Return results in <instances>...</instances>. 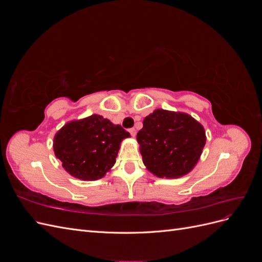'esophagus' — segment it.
<instances>
[{
	"mask_svg": "<svg viewBox=\"0 0 262 262\" xmlns=\"http://www.w3.org/2000/svg\"><path fill=\"white\" fill-rule=\"evenodd\" d=\"M129 132H130V134H131V136H132L133 138L137 136V130H136V129H130Z\"/></svg>",
	"mask_w": 262,
	"mask_h": 262,
	"instance_id": "esophagus-1",
	"label": "esophagus"
}]
</instances>
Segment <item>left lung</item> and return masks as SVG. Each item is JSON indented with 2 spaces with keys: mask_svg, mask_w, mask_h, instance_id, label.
<instances>
[{
  "mask_svg": "<svg viewBox=\"0 0 262 262\" xmlns=\"http://www.w3.org/2000/svg\"><path fill=\"white\" fill-rule=\"evenodd\" d=\"M137 140L148 171L160 178H179L194 168L207 137L190 115L156 109L144 118Z\"/></svg>",
  "mask_w": 262,
  "mask_h": 262,
  "instance_id": "1",
  "label": "left lung"
}]
</instances>
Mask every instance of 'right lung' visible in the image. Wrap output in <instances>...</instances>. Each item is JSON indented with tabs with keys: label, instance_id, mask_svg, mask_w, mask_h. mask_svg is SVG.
<instances>
[{
	"label": "right lung",
	"instance_id": "1",
	"mask_svg": "<svg viewBox=\"0 0 262 262\" xmlns=\"http://www.w3.org/2000/svg\"><path fill=\"white\" fill-rule=\"evenodd\" d=\"M126 138L130 133L120 124L95 114L63 125L53 138V150L71 176L93 181L113 168Z\"/></svg>",
	"mask_w": 262,
	"mask_h": 262
}]
</instances>
